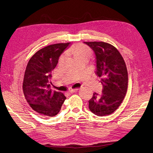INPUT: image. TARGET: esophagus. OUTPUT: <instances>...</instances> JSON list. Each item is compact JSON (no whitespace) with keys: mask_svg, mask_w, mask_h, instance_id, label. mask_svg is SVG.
I'll return each instance as SVG.
<instances>
[{"mask_svg":"<svg viewBox=\"0 0 153 153\" xmlns=\"http://www.w3.org/2000/svg\"><path fill=\"white\" fill-rule=\"evenodd\" d=\"M77 90H78V88H75V89H69V91L70 93H74V92H76V91H77Z\"/></svg>","mask_w":153,"mask_h":153,"instance_id":"esophagus-1","label":"esophagus"}]
</instances>
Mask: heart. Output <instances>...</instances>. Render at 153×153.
Returning <instances> with one entry per match:
<instances>
[{
    "instance_id": "obj_1",
    "label": "heart",
    "mask_w": 153,
    "mask_h": 153,
    "mask_svg": "<svg viewBox=\"0 0 153 153\" xmlns=\"http://www.w3.org/2000/svg\"><path fill=\"white\" fill-rule=\"evenodd\" d=\"M67 53L71 55L75 60H77L81 58H87L88 59L91 55V51L87 46L78 44L71 47L68 49Z\"/></svg>"
}]
</instances>
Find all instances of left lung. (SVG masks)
<instances>
[{"label": "left lung", "mask_w": 153, "mask_h": 153, "mask_svg": "<svg viewBox=\"0 0 153 153\" xmlns=\"http://www.w3.org/2000/svg\"><path fill=\"white\" fill-rule=\"evenodd\" d=\"M96 55L95 74L103 86L101 94L96 92L89 100V108L99 116L110 115L120 106L128 88L126 63L115 47L105 42H84Z\"/></svg>", "instance_id": "left-lung-1"}]
</instances>
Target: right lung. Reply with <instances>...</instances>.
Masks as SVG:
<instances>
[{"instance_id":"obj_1","label":"right lung","mask_w":153,"mask_h":153,"mask_svg":"<svg viewBox=\"0 0 153 153\" xmlns=\"http://www.w3.org/2000/svg\"><path fill=\"white\" fill-rule=\"evenodd\" d=\"M71 43H57L39 50L27 63L23 90L30 106L41 114L54 116L59 112L66 97L60 91H52V71L59 57Z\"/></svg>"}]
</instances>
